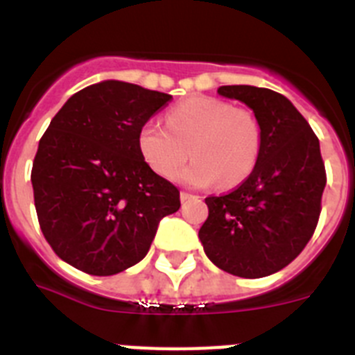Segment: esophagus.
Returning a JSON list of instances; mask_svg holds the SVG:
<instances>
[{"mask_svg":"<svg viewBox=\"0 0 355 355\" xmlns=\"http://www.w3.org/2000/svg\"><path fill=\"white\" fill-rule=\"evenodd\" d=\"M180 197H181V202H187V200L196 199V196H192V193H188V192H181Z\"/></svg>","mask_w":355,"mask_h":355,"instance_id":"1","label":"esophagus"}]
</instances>
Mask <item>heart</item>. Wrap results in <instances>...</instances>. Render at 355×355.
Masks as SVG:
<instances>
[{"label":"heart","instance_id":"heart-1","mask_svg":"<svg viewBox=\"0 0 355 355\" xmlns=\"http://www.w3.org/2000/svg\"><path fill=\"white\" fill-rule=\"evenodd\" d=\"M167 127L144 122L137 146L144 162L162 178L180 174L190 187H234L250 175L261 149V126L247 110L208 96L190 97L168 110Z\"/></svg>","mask_w":355,"mask_h":355}]
</instances>
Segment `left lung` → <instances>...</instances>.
<instances>
[{
  "label": "left lung",
  "mask_w": 355,
  "mask_h": 355,
  "mask_svg": "<svg viewBox=\"0 0 355 355\" xmlns=\"http://www.w3.org/2000/svg\"><path fill=\"white\" fill-rule=\"evenodd\" d=\"M218 94L252 110L261 149L236 190L206 197L209 215L199 240L220 270L265 277L290 265L315 233L327 181L320 142L283 94L250 85H225Z\"/></svg>",
  "instance_id": "1"
}]
</instances>
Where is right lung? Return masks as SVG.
Wrapping results in <instances>:
<instances>
[{"instance_id":"1","label":"right lung","mask_w":355,"mask_h":355,"mask_svg":"<svg viewBox=\"0 0 355 355\" xmlns=\"http://www.w3.org/2000/svg\"><path fill=\"white\" fill-rule=\"evenodd\" d=\"M172 96L105 80L67 99L42 135L31 184L44 238L90 275H114L146 258L180 190L142 159L137 137Z\"/></svg>"}]
</instances>
